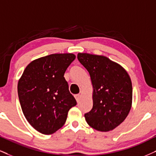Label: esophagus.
<instances>
[{
	"label": "esophagus",
	"mask_w": 156,
	"mask_h": 156,
	"mask_svg": "<svg viewBox=\"0 0 156 156\" xmlns=\"http://www.w3.org/2000/svg\"><path fill=\"white\" fill-rule=\"evenodd\" d=\"M75 97V99H76V102H78L80 101V98H81V95H76L74 96Z\"/></svg>",
	"instance_id": "esophagus-1"
}]
</instances>
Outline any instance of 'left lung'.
<instances>
[{
    "instance_id": "8db88e82",
    "label": "left lung",
    "mask_w": 156,
    "mask_h": 156,
    "mask_svg": "<svg viewBox=\"0 0 156 156\" xmlns=\"http://www.w3.org/2000/svg\"><path fill=\"white\" fill-rule=\"evenodd\" d=\"M79 61L89 72L93 106L85 120L98 131L113 130L125 120L132 103V85L123 67L104 55L79 53Z\"/></svg>"
}]
</instances>
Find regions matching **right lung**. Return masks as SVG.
Returning <instances> with one entry per match:
<instances>
[{"label": "right lung", "mask_w": 156, "mask_h": 156, "mask_svg": "<svg viewBox=\"0 0 156 156\" xmlns=\"http://www.w3.org/2000/svg\"><path fill=\"white\" fill-rule=\"evenodd\" d=\"M76 55L55 53L30 63L17 86L25 118L37 131L51 134L62 127L76 101L69 90L64 73Z\"/></svg>", "instance_id": "obj_1"}]
</instances>
